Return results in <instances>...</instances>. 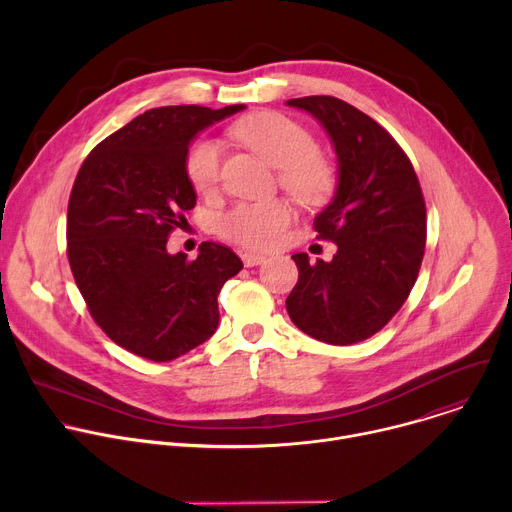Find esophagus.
Here are the masks:
<instances>
[{"instance_id": "obj_1", "label": "esophagus", "mask_w": 512, "mask_h": 512, "mask_svg": "<svg viewBox=\"0 0 512 512\" xmlns=\"http://www.w3.org/2000/svg\"><path fill=\"white\" fill-rule=\"evenodd\" d=\"M243 263H245V267H255V265L265 263V257L255 255V253H243Z\"/></svg>"}]
</instances>
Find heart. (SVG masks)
I'll return each instance as SVG.
<instances>
[{
  "label": "heart",
  "mask_w": 512,
  "mask_h": 512,
  "mask_svg": "<svg viewBox=\"0 0 512 512\" xmlns=\"http://www.w3.org/2000/svg\"><path fill=\"white\" fill-rule=\"evenodd\" d=\"M231 135L275 166L279 184L302 204H322L336 188L334 166L314 152L312 133L298 121L277 111H259L239 119ZM184 170L198 194H210L221 180V148L200 139L186 152ZM291 221V208L283 200L241 202L218 216L221 237L247 249H267Z\"/></svg>",
  "instance_id": "1"
}]
</instances>
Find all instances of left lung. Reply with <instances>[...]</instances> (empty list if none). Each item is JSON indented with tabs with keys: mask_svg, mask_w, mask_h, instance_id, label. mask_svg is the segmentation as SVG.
I'll return each mask as SVG.
<instances>
[{
	"mask_svg": "<svg viewBox=\"0 0 512 512\" xmlns=\"http://www.w3.org/2000/svg\"><path fill=\"white\" fill-rule=\"evenodd\" d=\"M287 105L314 115L334 143L338 186L314 231L338 249L332 261L291 255L300 277L285 308L308 336L348 346L377 334L405 304L425 251V200L401 145L375 119L328 95Z\"/></svg>",
	"mask_w": 512,
	"mask_h": 512,
	"instance_id": "1",
	"label": "left lung"
}]
</instances>
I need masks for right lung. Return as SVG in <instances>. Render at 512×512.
<instances>
[{
  "mask_svg": "<svg viewBox=\"0 0 512 512\" xmlns=\"http://www.w3.org/2000/svg\"><path fill=\"white\" fill-rule=\"evenodd\" d=\"M245 105L158 107L103 139L68 198L66 255L101 330L154 362L206 342L218 326V294L243 269L225 245L202 243L194 261L170 255L174 229L196 204L184 162L204 127Z\"/></svg>",
  "mask_w": 512,
  "mask_h": 512,
  "instance_id": "add662e5",
  "label": "right lung"
}]
</instances>
